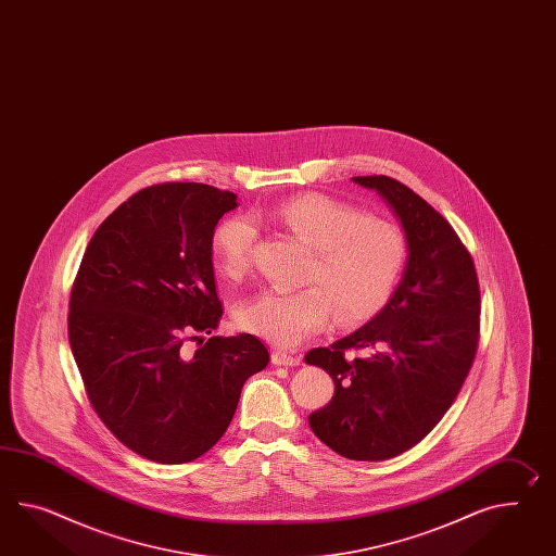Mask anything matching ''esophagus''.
<instances>
[{
    "instance_id": "obj_1",
    "label": "esophagus",
    "mask_w": 556,
    "mask_h": 556,
    "mask_svg": "<svg viewBox=\"0 0 556 556\" xmlns=\"http://www.w3.org/2000/svg\"><path fill=\"white\" fill-rule=\"evenodd\" d=\"M271 362L275 366H299L301 357L293 355V353L283 352V350H275L271 353Z\"/></svg>"
}]
</instances>
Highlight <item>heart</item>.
I'll use <instances>...</instances> for the list:
<instances>
[{
	"label": "heart",
	"mask_w": 556,
	"mask_h": 556,
	"mask_svg": "<svg viewBox=\"0 0 556 556\" xmlns=\"http://www.w3.org/2000/svg\"><path fill=\"white\" fill-rule=\"evenodd\" d=\"M251 220L269 223L312 249L299 291L265 289L237 312L244 331L281 348H293L321 331L336 315L339 326H359L376 317L392 299L406 267V232L388 218L333 197L307 192L271 208H258ZM247 218H227L213 235L217 271L244 277L257 241Z\"/></svg>",
	"instance_id": "heart-1"
}]
</instances>
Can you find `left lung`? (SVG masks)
<instances>
[{"mask_svg": "<svg viewBox=\"0 0 556 556\" xmlns=\"http://www.w3.org/2000/svg\"><path fill=\"white\" fill-rule=\"evenodd\" d=\"M353 180L392 204L409 255L367 326L305 355L336 383L309 426L339 456L379 462L416 446L454 404L478 350L480 285L470 251L432 204L386 175Z\"/></svg>", "mask_w": 556, "mask_h": 556, "instance_id": "left-lung-1", "label": "left lung"}]
</instances>
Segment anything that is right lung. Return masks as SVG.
<instances>
[{"label": "right lung", "mask_w": 556, "mask_h": 556, "mask_svg": "<svg viewBox=\"0 0 556 556\" xmlns=\"http://www.w3.org/2000/svg\"><path fill=\"white\" fill-rule=\"evenodd\" d=\"M235 206L232 192L203 182L138 190L96 229L72 285L70 348L86 395L147 460L203 456L227 432L247 378L269 364L255 336L203 338L223 315L213 235Z\"/></svg>", "instance_id": "add662e5"}]
</instances>
